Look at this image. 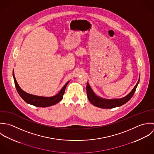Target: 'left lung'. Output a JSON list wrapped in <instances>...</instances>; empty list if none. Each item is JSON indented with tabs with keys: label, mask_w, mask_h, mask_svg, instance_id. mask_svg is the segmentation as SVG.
Returning <instances> with one entry per match:
<instances>
[{
	"label": "left lung",
	"mask_w": 154,
	"mask_h": 154,
	"mask_svg": "<svg viewBox=\"0 0 154 154\" xmlns=\"http://www.w3.org/2000/svg\"><path fill=\"white\" fill-rule=\"evenodd\" d=\"M139 83V79L137 84L134 86V88L131 91V92L128 94H127L126 96L121 99H105L98 97L93 92L89 83H88L86 86L88 97L92 104L100 108L110 109V108H113L117 106H120L124 104H125V103H127L132 97V96H133L134 93L136 91V88Z\"/></svg>",
	"instance_id": "1"
}]
</instances>
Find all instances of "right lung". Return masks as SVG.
Returning a JSON list of instances; mask_svg holds the SVG:
<instances>
[{"label": "right lung", "instance_id": "right-lung-1", "mask_svg": "<svg viewBox=\"0 0 154 154\" xmlns=\"http://www.w3.org/2000/svg\"><path fill=\"white\" fill-rule=\"evenodd\" d=\"M13 77H14V83H15L16 89L18 93V94H20V96L22 97V99L27 103L31 104L34 106H38V107L50 106L54 105L60 102L63 98V95L65 92V88L69 82H68L64 85V86L62 88L61 91L58 93V94H57V95L52 96V97H43V96L32 95L31 94L25 92L19 86V85L15 79L14 71H13Z\"/></svg>", "mask_w": 154, "mask_h": 154}]
</instances>
